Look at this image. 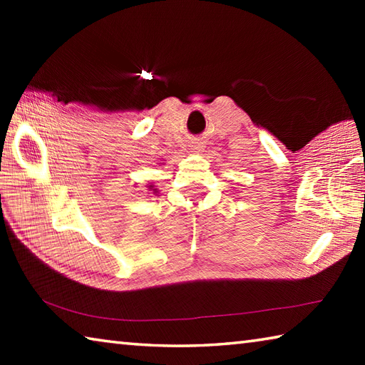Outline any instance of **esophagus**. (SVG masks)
<instances>
[{
	"instance_id": "obj_1",
	"label": "esophagus",
	"mask_w": 365,
	"mask_h": 365,
	"mask_svg": "<svg viewBox=\"0 0 365 365\" xmlns=\"http://www.w3.org/2000/svg\"><path fill=\"white\" fill-rule=\"evenodd\" d=\"M191 146H193V150H196V151H201V145H191Z\"/></svg>"
}]
</instances>
